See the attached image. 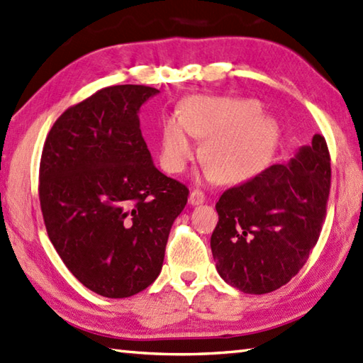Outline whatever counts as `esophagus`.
Instances as JSON below:
<instances>
[{"instance_id": "34e87169", "label": "esophagus", "mask_w": 363, "mask_h": 363, "mask_svg": "<svg viewBox=\"0 0 363 363\" xmlns=\"http://www.w3.org/2000/svg\"><path fill=\"white\" fill-rule=\"evenodd\" d=\"M206 200V196L201 190H191L190 195H189V204L190 206H198V204H203Z\"/></svg>"}]
</instances>
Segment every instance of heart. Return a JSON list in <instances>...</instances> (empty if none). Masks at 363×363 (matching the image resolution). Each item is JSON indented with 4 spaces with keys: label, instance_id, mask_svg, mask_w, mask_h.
<instances>
[{
    "label": "heart",
    "instance_id": "b5f03b06",
    "mask_svg": "<svg viewBox=\"0 0 363 363\" xmlns=\"http://www.w3.org/2000/svg\"><path fill=\"white\" fill-rule=\"evenodd\" d=\"M196 138H206L203 160L208 174L240 182L264 169L275 143V124L250 99L195 96L181 106L179 119L163 121L160 163L168 173H182L196 154Z\"/></svg>",
    "mask_w": 363,
    "mask_h": 363
}]
</instances>
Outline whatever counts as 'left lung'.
I'll return each mask as SVG.
<instances>
[{
    "mask_svg": "<svg viewBox=\"0 0 363 363\" xmlns=\"http://www.w3.org/2000/svg\"><path fill=\"white\" fill-rule=\"evenodd\" d=\"M329 190V149L316 133L288 163L223 191L211 238L218 275L247 294L286 285L318 242Z\"/></svg>",
    "mask_w": 363,
    "mask_h": 363,
    "instance_id": "1",
    "label": "left lung"
}]
</instances>
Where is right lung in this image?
Masks as SVG:
<instances>
[{"instance_id": "right-lung-1", "label": "right lung", "mask_w": 363, "mask_h": 363, "mask_svg": "<svg viewBox=\"0 0 363 363\" xmlns=\"http://www.w3.org/2000/svg\"><path fill=\"white\" fill-rule=\"evenodd\" d=\"M159 89L118 84L56 119L45 140L39 200L53 247L75 279L110 299L157 279L189 189L160 173L140 130Z\"/></svg>"}]
</instances>
